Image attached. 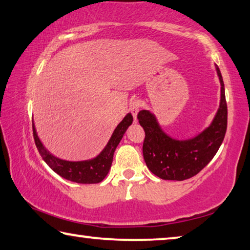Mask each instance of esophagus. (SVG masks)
Returning a JSON list of instances; mask_svg holds the SVG:
<instances>
[{"instance_id": "1", "label": "esophagus", "mask_w": 250, "mask_h": 250, "mask_svg": "<svg viewBox=\"0 0 250 250\" xmlns=\"http://www.w3.org/2000/svg\"><path fill=\"white\" fill-rule=\"evenodd\" d=\"M140 110V102L138 100H133L130 102V112L133 116V118L136 119L137 118V114L139 112Z\"/></svg>"}]
</instances>
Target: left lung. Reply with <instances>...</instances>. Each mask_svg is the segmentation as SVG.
<instances>
[{
	"label": "left lung",
	"instance_id": "obj_1",
	"mask_svg": "<svg viewBox=\"0 0 250 250\" xmlns=\"http://www.w3.org/2000/svg\"><path fill=\"white\" fill-rule=\"evenodd\" d=\"M221 84L219 110L210 126L191 140L179 141L168 137L149 111L141 110L138 120L146 137L142 152L146 167L153 175L165 180H186L200 172L215 157L227 130V102L219 68Z\"/></svg>",
	"mask_w": 250,
	"mask_h": 250
}]
</instances>
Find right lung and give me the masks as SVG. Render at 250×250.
<instances>
[{
	"instance_id": "obj_1",
	"label": "right lung",
	"mask_w": 250,
	"mask_h": 250,
	"mask_svg": "<svg viewBox=\"0 0 250 250\" xmlns=\"http://www.w3.org/2000/svg\"><path fill=\"white\" fill-rule=\"evenodd\" d=\"M132 120L133 118L131 114H126L124 120L118 125L116 130H114L112 137H111V139L104 149V151L99 154L97 158H94V159L89 161H65L52 156V154L43 146L41 141H40L38 134L35 132L34 125H32L33 138L35 146H37L42 159L44 160L47 166H49L54 172H57L59 176L63 177L66 180L77 182V184H99V182H101L104 179L105 176L108 175L111 164H112L114 150H116L118 146L119 142L121 141L125 130L132 124Z\"/></svg>"
}]
</instances>
